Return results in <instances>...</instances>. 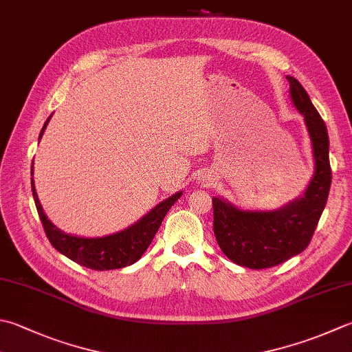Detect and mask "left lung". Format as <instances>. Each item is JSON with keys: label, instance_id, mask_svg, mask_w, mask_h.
I'll return each mask as SVG.
<instances>
[{"label": "left lung", "instance_id": "8db88e82", "mask_svg": "<svg viewBox=\"0 0 352 352\" xmlns=\"http://www.w3.org/2000/svg\"><path fill=\"white\" fill-rule=\"evenodd\" d=\"M287 79L294 105L305 119L316 160L314 175L304 197L273 212L239 210L223 199L212 198L213 233L219 249L235 264L253 270L279 265L307 249L331 186L325 122L304 87L292 76Z\"/></svg>", "mask_w": 352, "mask_h": 352}]
</instances>
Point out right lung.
I'll use <instances>...</instances> for the list:
<instances>
[{
    "instance_id": "obj_1",
    "label": "right lung",
    "mask_w": 352,
    "mask_h": 352,
    "mask_svg": "<svg viewBox=\"0 0 352 352\" xmlns=\"http://www.w3.org/2000/svg\"><path fill=\"white\" fill-rule=\"evenodd\" d=\"M48 117L44 123L43 129H41L39 139L44 134V129L47 126ZM33 174V168H32ZM32 190L34 204H36L38 215L43 223L44 232L50 241V244L56 249L59 253L65 254L74 263L84 265L91 270H114V268H123L126 265L134 264L135 261L142 258V254L146 252L149 244L153 243L155 233L160 227L164 215L172 208L178 198H180L182 192H177L175 195L164 199L158 206L151 210L148 215H144L139 223L128 227L126 230L114 233L109 236L102 238H79L73 235H67V233L60 232L58 227H54L52 221H48L45 213L41 206L36 190H34L33 178H32Z\"/></svg>"
}]
</instances>
